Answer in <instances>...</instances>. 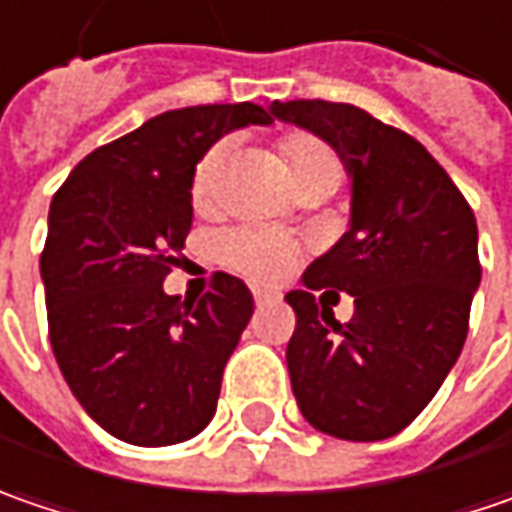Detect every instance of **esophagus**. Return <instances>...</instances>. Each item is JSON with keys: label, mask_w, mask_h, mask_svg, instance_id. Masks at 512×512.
I'll list each match as a JSON object with an SVG mask.
<instances>
[{"label": "esophagus", "mask_w": 512, "mask_h": 512, "mask_svg": "<svg viewBox=\"0 0 512 512\" xmlns=\"http://www.w3.org/2000/svg\"><path fill=\"white\" fill-rule=\"evenodd\" d=\"M252 295H255L257 307H260V304H269V301H275V298H278L275 292H266V289H255Z\"/></svg>", "instance_id": "34e87169"}]
</instances>
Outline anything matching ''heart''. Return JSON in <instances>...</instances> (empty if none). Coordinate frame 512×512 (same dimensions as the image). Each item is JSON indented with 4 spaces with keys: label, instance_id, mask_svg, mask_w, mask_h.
Here are the masks:
<instances>
[{
    "label": "heart",
    "instance_id": "b5f03b06",
    "mask_svg": "<svg viewBox=\"0 0 512 512\" xmlns=\"http://www.w3.org/2000/svg\"><path fill=\"white\" fill-rule=\"evenodd\" d=\"M278 150L284 156L298 185L304 191L316 188V185H330L336 188L342 182V156L336 153V147L324 138L304 133V130H292L278 138ZM228 162V144L220 141L214 147H208L194 167L191 176V202L196 211L208 214L217 208L220 202V185H223V173ZM217 257L226 263L228 269L252 278V281H281L292 272L295 260H298V240H292L289 234L272 231V228L260 226H237L223 231L217 237Z\"/></svg>",
    "mask_w": 512,
    "mask_h": 512
}]
</instances>
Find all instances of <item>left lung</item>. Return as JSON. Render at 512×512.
<instances>
[{
  "instance_id": "obj_1",
  "label": "left lung",
  "mask_w": 512,
  "mask_h": 512,
  "mask_svg": "<svg viewBox=\"0 0 512 512\" xmlns=\"http://www.w3.org/2000/svg\"><path fill=\"white\" fill-rule=\"evenodd\" d=\"M272 115L330 141L353 176L345 237L310 263L304 289L286 292L292 394L324 435L385 440L432 403L461 356L481 281L475 214L417 138L359 106L275 101ZM318 288L354 295L347 325Z\"/></svg>"
}]
</instances>
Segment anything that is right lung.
I'll use <instances>...</instances> for the list:
<instances>
[{
	"instance_id": "right-lung-1",
	"label": "right lung",
	"mask_w": 512,
	"mask_h": 512,
	"mask_svg": "<svg viewBox=\"0 0 512 512\" xmlns=\"http://www.w3.org/2000/svg\"><path fill=\"white\" fill-rule=\"evenodd\" d=\"M269 121L252 101L170 109L92 150L51 199L40 255L51 350L77 403L124 443L191 440L217 411L252 295L226 272L196 301L162 281L191 231L199 156Z\"/></svg>"
}]
</instances>
